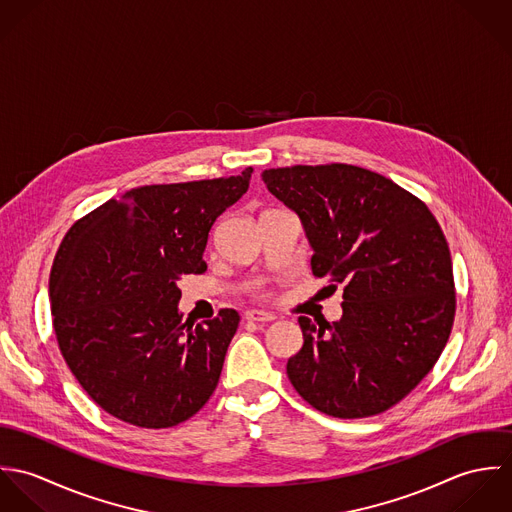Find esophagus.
<instances>
[{
  "mask_svg": "<svg viewBox=\"0 0 512 512\" xmlns=\"http://www.w3.org/2000/svg\"><path fill=\"white\" fill-rule=\"evenodd\" d=\"M244 319L256 321V323H268V321H274L276 315L270 313V311H262V309H248V311L244 313Z\"/></svg>",
  "mask_w": 512,
  "mask_h": 512,
  "instance_id": "obj_1",
  "label": "esophagus"
}]
</instances>
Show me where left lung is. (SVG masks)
I'll return each instance as SVG.
<instances>
[{
  "label": "left lung",
  "mask_w": 512,
  "mask_h": 512,
  "mask_svg": "<svg viewBox=\"0 0 512 512\" xmlns=\"http://www.w3.org/2000/svg\"><path fill=\"white\" fill-rule=\"evenodd\" d=\"M299 217L311 272L345 284L333 323L299 317L303 347L288 378L315 410L366 418L400 402L432 370L455 315L451 254L430 209L357 165L262 171Z\"/></svg>",
  "instance_id": "obj_1"
}]
</instances>
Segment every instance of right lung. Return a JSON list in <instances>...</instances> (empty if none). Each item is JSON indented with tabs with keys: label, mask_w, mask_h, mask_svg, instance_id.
Returning <instances> with one entry per match:
<instances>
[{
	"label": "right lung",
	"mask_w": 512,
	"mask_h": 512,
	"mask_svg": "<svg viewBox=\"0 0 512 512\" xmlns=\"http://www.w3.org/2000/svg\"><path fill=\"white\" fill-rule=\"evenodd\" d=\"M240 175L146 185L76 220L49 278L59 349L86 394L114 418L171 428L219 384L238 313L183 323V274L207 270L211 226L250 185Z\"/></svg>",
	"instance_id": "add662e5"
}]
</instances>
